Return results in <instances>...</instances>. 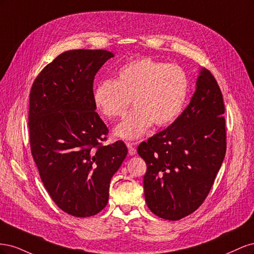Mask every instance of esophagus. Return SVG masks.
Instances as JSON below:
<instances>
[{
    "label": "esophagus",
    "mask_w": 254,
    "mask_h": 254,
    "mask_svg": "<svg viewBox=\"0 0 254 254\" xmlns=\"http://www.w3.org/2000/svg\"><path fill=\"white\" fill-rule=\"evenodd\" d=\"M127 147H128V152H129V156H134L136 153V149L134 147L135 143H126Z\"/></svg>",
    "instance_id": "1"
}]
</instances>
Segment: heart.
I'll list each match as a JSON object with an SVG mask.
<instances>
[{
	"label": "heart",
	"instance_id": "1",
	"mask_svg": "<svg viewBox=\"0 0 254 254\" xmlns=\"http://www.w3.org/2000/svg\"><path fill=\"white\" fill-rule=\"evenodd\" d=\"M189 94V79L182 68L148 57L122 65L114 80L98 82L93 90L96 109L107 119L124 115L130 101L134 108L114 128L122 140L139 139L155 124L173 123L181 114Z\"/></svg>",
	"mask_w": 254,
	"mask_h": 254
}]
</instances>
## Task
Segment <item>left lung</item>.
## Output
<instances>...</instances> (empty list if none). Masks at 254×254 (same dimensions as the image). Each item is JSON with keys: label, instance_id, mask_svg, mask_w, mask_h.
<instances>
[{"label": "left lung", "instance_id": "obj_1", "mask_svg": "<svg viewBox=\"0 0 254 254\" xmlns=\"http://www.w3.org/2000/svg\"><path fill=\"white\" fill-rule=\"evenodd\" d=\"M225 105L214 76L199 71L195 93L171 126L142 142L145 200L157 216L179 220L204 201L226 155Z\"/></svg>", "mask_w": 254, "mask_h": 254}]
</instances>
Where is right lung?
<instances>
[{
  "label": "right lung",
  "instance_id": "add662e5",
  "mask_svg": "<svg viewBox=\"0 0 254 254\" xmlns=\"http://www.w3.org/2000/svg\"><path fill=\"white\" fill-rule=\"evenodd\" d=\"M112 53L60 54L37 76L29 95L30 149L41 180L61 210L89 217L108 203L113 175L128 149L102 145L108 128L95 112L93 80Z\"/></svg>",
  "mask_w": 254,
  "mask_h": 254
}]
</instances>
